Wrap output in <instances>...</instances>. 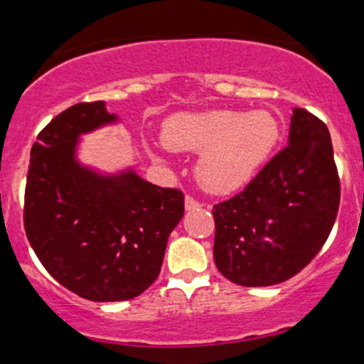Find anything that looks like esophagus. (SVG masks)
<instances>
[{
    "mask_svg": "<svg viewBox=\"0 0 364 364\" xmlns=\"http://www.w3.org/2000/svg\"><path fill=\"white\" fill-rule=\"evenodd\" d=\"M185 207H186V210H195V208L202 207V203H200L196 198H193V196H191V195H186Z\"/></svg>",
    "mask_w": 364,
    "mask_h": 364,
    "instance_id": "obj_1",
    "label": "esophagus"
}]
</instances>
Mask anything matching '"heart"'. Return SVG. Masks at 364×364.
<instances>
[{
  "instance_id": "obj_1",
  "label": "heart",
  "mask_w": 364,
  "mask_h": 364,
  "mask_svg": "<svg viewBox=\"0 0 364 364\" xmlns=\"http://www.w3.org/2000/svg\"><path fill=\"white\" fill-rule=\"evenodd\" d=\"M277 136V121L269 112L210 111L174 116L166 123L162 139L173 150L203 152L196 176L207 190L225 193L253 176Z\"/></svg>"
}]
</instances>
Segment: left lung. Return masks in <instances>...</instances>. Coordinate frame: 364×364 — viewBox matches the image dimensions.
<instances>
[{
  "mask_svg": "<svg viewBox=\"0 0 364 364\" xmlns=\"http://www.w3.org/2000/svg\"><path fill=\"white\" fill-rule=\"evenodd\" d=\"M341 179L327 124L292 112L289 141L243 191L212 208L214 260L237 286H272L301 272L336 223Z\"/></svg>",
  "mask_w": 364,
  "mask_h": 364,
  "instance_id": "1",
  "label": "left lung"
}]
</instances>
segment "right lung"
Segmentation results:
<instances>
[{"label": "right lung", "mask_w": 364, "mask_h": 364, "mask_svg": "<svg viewBox=\"0 0 364 364\" xmlns=\"http://www.w3.org/2000/svg\"><path fill=\"white\" fill-rule=\"evenodd\" d=\"M114 119L102 101L54 116L32 145L25 186L28 243L61 286L90 301H124L147 289L185 214L178 188L132 171L97 176L75 161L78 135Z\"/></svg>", "instance_id": "add662e5"}]
</instances>
